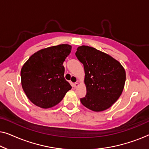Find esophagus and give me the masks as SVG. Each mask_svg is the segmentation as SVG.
I'll use <instances>...</instances> for the list:
<instances>
[{"instance_id": "34e87169", "label": "esophagus", "mask_w": 149, "mask_h": 149, "mask_svg": "<svg viewBox=\"0 0 149 149\" xmlns=\"http://www.w3.org/2000/svg\"><path fill=\"white\" fill-rule=\"evenodd\" d=\"M74 85V88H77V87L79 86V83H74V85Z\"/></svg>"}]
</instances>
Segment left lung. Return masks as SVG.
I'll use <instances>...</instances> for the list:
<instances>
[{"label": "left lung", "instance_id": "8db88e82", "mask_svg": "<svg viewBox=\"0 0 149 149\" xmlns=\"http://www.w3.org/2000/svg\"><path fill=\"white\" fill-rule=\"evenodd\" d=\"M75 55L85 70L87 93L81 102L95 112L109 109L123 90L125 69L113 57L91 47H79Z\"/></svg>", "mask_w": 149, "mask_h": 149}]
</instances>
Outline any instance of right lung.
Masks as SVG:
<instances>
[{"mask_svg":"<svg viewBox=\"0 0 149 149\" xmlns=\"http://www.w3.org/2000/svg\"><path fill=\"white\" fill-rule=\"evenodd\" d=\"M68 44L49 47L34 53L21 70L22 86L34 104L49 109L60 103L72 88L64 79L63 62L70 54Z\"/></svg>","mask_w":149,"mask_h":149,"instance_id":"1","label":"right lung"}]
</instances>
